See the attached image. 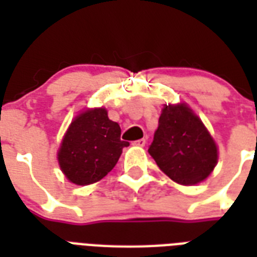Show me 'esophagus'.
I'll use <instances>...</instances> for the list:
<instances>
[{"label":"esophagus","instance_id":"34e87169","mask_svg":"<svg viewBox=\"0 0 257 257\" xmlns=\"http://www.w3.org/2000/svg\"><path fill=\"white\" fill-rule=\"evenodd\" d=\"M145 144H147V140L145 139H140V140H136V141H133L132 145H135V147H145Z\"/></svg>","mask_w":257,"mask_h":257}]
</instances>
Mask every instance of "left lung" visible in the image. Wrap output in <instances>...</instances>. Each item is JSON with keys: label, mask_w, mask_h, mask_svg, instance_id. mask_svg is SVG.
I'll use <instances>...</instances> for the list:
<instances>
[{"label": "left lung", "mask_w": 257, "mask_h": 257, "mask_svg": "<svg viewBox=\"0 0 257 257\" xmlns=\"http://www.w3.org/2000/svg\"><path fill=\"white\" fill-rule=\"evenodd\" d=\"M148 152L159 168L180 185L207 180L219 160L216 141L187 102L164 104Z\"/></svg>", "instance_id": "left-lung-1"}]
</instances>
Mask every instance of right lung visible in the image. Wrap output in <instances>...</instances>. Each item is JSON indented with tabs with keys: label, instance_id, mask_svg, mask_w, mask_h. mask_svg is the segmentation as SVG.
<instances>
[{
	"label": "right lung",
	"instance_id": "right-lung-1",
	"mask_svg": "<svg viewBox=\"0 0 257 257\" xmlns=\"http://www.w3.org/2000/svg\"><path fill=\"white\" fill-rule=\"evenodd\" d=\"M120 136V125L109 120L104 106L82 109L72 120L58 147L60 169L76 185L100 181L114 168L122 148L129 145Z\"/></svg>",
	"mask_w": 257,
	"mask_h": 257
}]
</instances>
